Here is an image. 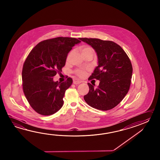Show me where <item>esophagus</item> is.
I'll return each instance as SVG.
<instances>
[{"label": "esophagus", "instance_id": "1", "mask_svg": "<svg viewBox=\"0 0 160 160\" xmlns=\"http://www.w3.org/2000/svg\"><path fill=\"white\" fill-rule=\"evenodd\" d=\"M81 83V82L79 81H73V83L74 84H75V85H77V84H79V83Z\"/></svg>", "mask_w": 160, "mask_h": 160}]
</instances>
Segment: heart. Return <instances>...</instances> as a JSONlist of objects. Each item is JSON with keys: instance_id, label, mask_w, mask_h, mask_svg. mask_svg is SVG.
<instances>
[{"instance_id": "obj_1", "label": "heart", "mask_w": 160, "mask_h": 160, "mask_svg": "<svg viewBox=\"0 0 160 160\" xmlns=\"http://www.w3.org/2000/svg\"><path fill=\"white\" fill-rule=\"evenodd\" d=\"M81 51L82 55L86 54H88V53H92V54L94 53V50L91 47H84V48H82ZM72 52H70L68 55V57H67V61H68L69 60L70 57L72 55ZM75 73L80 78H83L86 75V72L83 71V70H77L75 72Z\"/></svg>"}]
</instances>
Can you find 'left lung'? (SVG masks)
I'll list each match as a JSON object with an SVG mask.
<instances>
[{
	"mask_svg": "<svg viewBox=\"0 0 160 160\" xmlns=\"http://www.w3.org/2000/svg\"><path fill=\"white\" fill-rule=\"evenodd\" d=\"M91 46L98 57V65L88 79L99 81L97 88L88 83L89 92L84 96L92 108L109 110L118 105L129 91L133 68L128 56L118 44L97 38H79Z\"/></svg>",
	"mask_w": 160,
	"mask_h": 160,
	"instance_id": "1",
	"label": "left lung"
}]
</instances>
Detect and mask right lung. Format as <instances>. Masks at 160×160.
<instances>
[{
	"mask_svg": "<svg viewBox=\"0 0 160 160\" xmlns=\"http://www.w3.org/2000/svg\"><path fill=\"white\" fill-rule=\"evenodd\" d=\"M79 39L58 37L42 41L24 62L22 72L24 95L32 108L41 115L53 114L63 105L65 92L72 79L58 82L53 81V77L62 72L68 52L81 42Z\"/></svg>",
	"mask_w": 160,
	"mask_h": 160,
	"instance_id": "right-lung-1",
	"label": "right lung"
}]
</instances>
